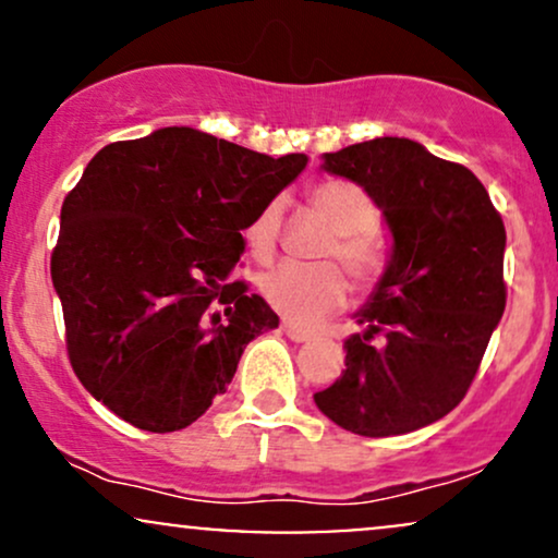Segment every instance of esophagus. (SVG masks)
<instances>
[{"instance_id": "1", "label": "esophagus", "mask_w": 558, "mask_h": 558, "mask_svg": "<svg viewBox=\"0 0 558 558\" xmlns=\"http://www.w3.org/2000/svg\"><path fill=\"white\" fill-rule=\"evenodd\" d=\"M283 332H286L288 338H291L293 343H306V341H312V332L304 330V328H299V325H293V323H283Z\"/></svg>"}]
</instances>
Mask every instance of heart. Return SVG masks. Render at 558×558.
<instances>
[{
    "label": "heart",
    "mask_w": 558,
    "mask_h": 558,
    "mask_svg": "<svg viewBox=\"0 0 558 558\" xmlns=\"http://www.w3.org/2000/svg\"><path fill=\"white\" fill-rule=\"evenodd\" d=\"M310 207L328 222L332 239L323 248L325 259H338L356 286H369L383 270L380 243L369 233L377 226V209L360 185L323 181L310 189ZM283 204H265L252 217L243 239L257 259H270L280 233ZM259 293L278 315L299 325H315L341 310L345 280L336 265H280L259 278Z\"/></svg>",
    "instance_id": "heart-1"
}]
</instances>
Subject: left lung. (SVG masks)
<instances>
[{
	"mask_svg": "<svg viewBox=\"0 0 558 558\" xmlns=\"http://www.w3.org/2000/svg\"><path fill=\"white\" fill-rule=\"evenodd\" d=\"M323 170L367 191L388 226L390 257L354 312L362 330L343 341V375L315 403L367 438L420 430L464 399L504 315L501 215L475 172L412 138L345 146L323 155Z\"/></svg>",
	"mask_w": 558,
	"mask_h": 558,
	"instance_id": "1",
	"label": "left lung"
}]
</instances>
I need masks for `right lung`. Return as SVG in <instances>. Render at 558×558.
Returning a JSON list of instances; mask_svg holds the SVG:
<instances>
[{
  "instance_id": "obj_1",
  "label": "right lung",
  "mask_w": 558,
  "mask_h": 558,
  "mask_svg": "<svg viewBox=\"0 0 558 558\" xmlns=\"http://www.w3.org/2000/svg\"><path fill=\"white\" fill-rule=\"evenodd\" d=\"M306 168L196 128L114 141L60 215L52 283L68 354L96 401L138 430H183L226 393L278 315L228 283L252 217Z\"/></svg>"
}]
</instances>
